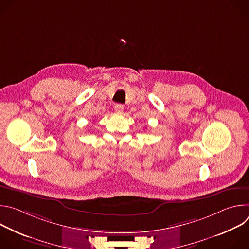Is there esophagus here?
I'll return each instance as SVG.
<instances>
[{"label":"esophagus","instance_id":"obj_1","mask_svg":"<svg viewBox=\"0 0 249 249\" xmlns=\"http://www.w3.org/2000/svg\"><path fill=\"white\" fill-rule=\"evenodd\" d=\"M114 109H115V111L117 112V113H122L123 112V110H124V105L123 104H115V106H114Z\"/></svg>","mask_w":249,"mask_h":249}]
</instances>
